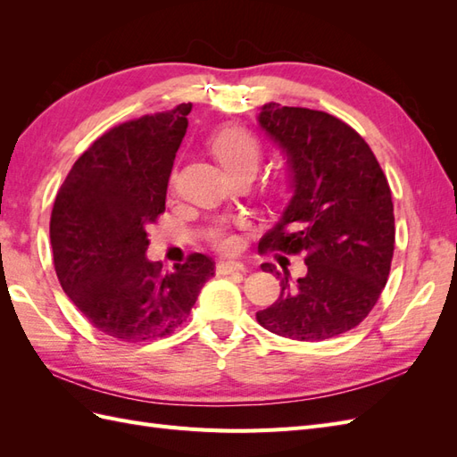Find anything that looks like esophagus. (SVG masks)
Returning <instances> with one entry per match:
<instances>
[{"label":"esophagus","mask_w":457,"mask_h":457,"mask_svg":"<svg viewBox=\"0 0 457 457\" xmlns=\"http://www.w3.org/2000/svg\"><path fill=\"white\" fill-rule=\"evenodd\" d=\"M219 274H232V272H245V265L240 261H220L217 262Z\"/></svg>","instance_id":"34e87169"}]
</instances>
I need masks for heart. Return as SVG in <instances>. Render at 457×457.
<instances>
[{
    "label": "heart",
    "instance_id": "1",
    "mask_svg": "<svg viewBox=\"0 0 457 457\" xmlns=\"http://www.w3.org/2000/svg\"><path fill=\"white\" fill-rule=\"evenodd\" d=\"M212 150L223 168L234 175L238 171L257 170L261 150L255 137L242 128H225L213 135ZM213 240L220 250H232L237 245V238L225 230H215Z\"/></svg>",
    "mask_w": 457,
    "mask_h": 457
}]
</instances>
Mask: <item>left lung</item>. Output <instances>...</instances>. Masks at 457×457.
I'll list each match as a JSON object with an SVG mask.
<instances>
[{"label": "left lung", "mask_w": 457, "mask_h": 457, "mask_svg": "<svg viewBox=\"0 0 457 457\" xmlns=\"http://www.w3.org/2000/svg\"><path fill=\"white\" fill-rule=\"evenodd\" d=\"M257 123L284 156L289 181L259 250L307 255V274L295 282L287 269L262 262L282 289L257 322L297 341L337 337L364 320L386 284L395 250L389 183L362 137L320 110L267 103Z\"/></svg>", "instance_id": "8db88e82"}]
</instances>
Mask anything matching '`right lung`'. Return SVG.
<instances>
[{"instance_id":"right-lung-1","label":"right lung","mask_w":457,"mask_h":457,"mask_svg":"<svg viewBox=\"0 0 457 457\" xmlns=\"http://www.w3.org/2000/svg\"><path fill=\"white\" fill-rule=\"evenodd\" d=\"M192 104L110 129L72 165L51 213V250L64 294L103 334L150 341L173 334L215 274L202 253L162 272L146 228L165 210L173 160Z\"/></svg>"}]
</instances>
